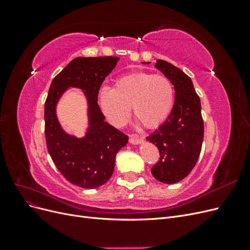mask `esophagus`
I'll list each match as a JSON object with an SVG mask.
<instances>
[{
  "label": "esophagus",
  "mask_w": 250,
  "mask_h": 250,
  "mask_svg": "<svg viewBox=\"0 0 250 250\" xmlns=\"http://www.w3.org/2000/svg\"><path fill=\"white\" fill-rule=\"evenodd\" d=\"M129 142L131 144H140L143 142V138L139 137L137 134H130L129 135Z\"/></svg>",
  "instance_id": "1"
}]
</instances>
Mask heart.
<instances>
[{
  "mask_svg": "<svg viewBox=\"0 0 250 250\" xmlns=\"http://www.w3.org/2000/svg\"><path fill=\"white\" fill-rule=\"evenodd\" d=\"M99 103L105 117L115 126H121L132 115L147 128H154L167 119L174 105V87L162 74L138 72L116 80L112 88L103 87Z\"/></svg>",
  "mask_w": 250,
  "mask_h": 250,
  "instance_id": "b5f03b06",
  "label": "heart"
}]
</instances>
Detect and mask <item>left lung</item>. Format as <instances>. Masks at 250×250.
<instances>
[{"label": "left lung", "instance_id": "8db88e82", "mask_svg": "<svg viewBox=\"0 0 250 250\" xmlns=\"http://www.w3.org/2000/svg\"><path fill=\"white\" fill-rule=\"evenodd\" d=\"M155 66L171 80L175 102L165 123L147 137L160 151V161L151 173L161 183L175 184L190 174L201 152L204 133L201 103L187 74L162 59Z\"/></svg>", "mask_w": 250, "mask_h": 250}]
</instances>
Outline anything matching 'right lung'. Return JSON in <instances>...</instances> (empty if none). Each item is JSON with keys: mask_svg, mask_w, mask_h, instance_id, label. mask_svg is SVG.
Listing matches in <instances>:
<instances>
[{"mask_svg": "<svg viewBox=\"0 0 250 250\" xmlns=\"http://www.w3.org/2000/svg\"><path fill=\"white\" fill-rule=\"evenodd\" d=\"M119 57H77L53 79L44 103V135L47 148L58 171L71 184L83 188L104 185L115 169L118 151L128 135L105 122L98 104L100 87L115 69ZM67 87L85 90L89 102L90 127L84 138L66 135L56 117V104Z\"/></svg>", "mask_w": 250, "mask_h": 250, "instance_id": "add662e5", "label": "right lung"}]
</instances>
